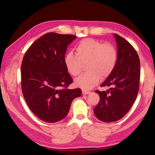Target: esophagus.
Listing matches in <instances>:
<instances>
[{
	"label": "esophagus",
	"instance_id": "esophagus-1",
	"mask_svg": "<svg viewBox=\"0 0 155 155\" xmlns=\"http://www.w3.org/2000/svg\"><path fill=\"white\" fill-rule=\"evenodd\" d=\"M82 93L83 94H91V93L89 91H82Z\"/></svg>",
	"mask_w": 155,
	"mask_h": 155
}]
</instances>
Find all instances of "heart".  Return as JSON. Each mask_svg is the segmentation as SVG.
<instances>
[{"label":"heart","mask_w":155,"mask_h":155,"mask_svg":"<svg viewBox=\"0 0 155 155\" xmlns=\"http://www.w3.org/2000/svg\"><path fill=\"white\" fill-rule=\"evenodd\" d=\"M75 54L68 52L64 57V64L68 74H79L81 64L87 63L86 73L74 80V84L84 91L90 90L98 84L100 78L108 77L117 62V51L113 45L103 44L97 39H83L75 47Z\"/></svg>","instance_id":"1"}]
</instances>
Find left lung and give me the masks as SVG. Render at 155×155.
Segmentation results:
<instances>
[{"mask_svg":"<svg viewBox=\"0 0 155 155\" xmlns=\"http://www.w3.org/2000/svg\"><path fill=\"white\" fill-rule=\"evenodd\" d=\"M117 46V62L112 73L96 91L100 101L94 108L95 116L103 122L117 121L126 114L135 101L139 88L140 60L135 49L127 41L114 34Z\"/></svg>","mask_w":155,"mask_h":155,"instance_id":"8db88e82","label":"left lung"}]
</instances>
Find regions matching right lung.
<instances>
[{"mask_svg":"<svg viewBox=\"0 0 155 155\" xmlns=\"http://www.w3.org/2000/svg\"><path fill=\"white\" fill-rule=\"evenodd\" d=\"M77 37L49 32L26 52L21 64V87L28 107L47 123L67 116L72 101L81 95L80 88L68 89L72 83L64 64L68 45Z\"/></svg>","mask_w":155,"mask_h":155,"instance_id":"obj_1","label":"right lung"}]
</instances>
